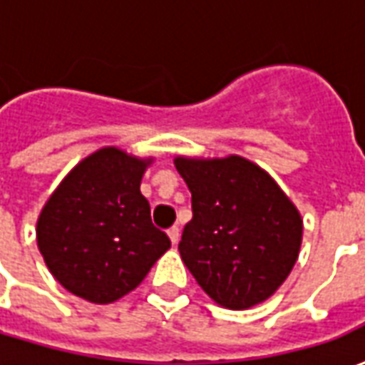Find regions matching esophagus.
<instances>
[{
    "label": "esophagus",
    "mask_w": 365,
    "mask_h": 365,
    "mask_svg": "<svg viewBox=\"0 0 365 365\" xmlns=\"http://www.w3.org/2000/svg\"><path fill=\"white\" fill-rule=\"evenodd\" d=\"M168 237L172 240V245H178V242H180V229H178V227H172V229L168 230Z\"/></svg>",
    "instance_id": "1"
}]
</instances>
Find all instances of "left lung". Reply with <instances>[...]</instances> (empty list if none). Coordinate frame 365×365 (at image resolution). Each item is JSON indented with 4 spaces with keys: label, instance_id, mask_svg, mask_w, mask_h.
I'll return each mask as SVG.
<instances>
[{
    "label": "left lung",
    "instance_id": "left-lung-1",
    "mask_svg": "<svg viewBox=\"0 0 365 365\" xmlns=\"http://www.w3.org/2000/svg\"><path fill=\"white\" fill-rule=\"evenodd\" d=\"M191 191V219L178 246L217 305L250 309L272 297L295 266L303 219L272 175L250 160L175 156Z\"/></svg>",
    "mask_w": 365,
    "mask_h": 365
}]
</instances>
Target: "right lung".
<instances>
[{
  "label": "right lung",
  "instance_id": "right-lung-1",
  "mask_svg": "<svg viewBox=\"0 0 365 365\" xmlns=\"http://www.w3.org/2000/svg\"><path fill=\"white\" fill-rule=\"evenodd\" d=\"M154 158L103 146L78 162L36 221V245L54 279L107 305L140 285L170 238L152 225L140 182Z\"/></svg>",
  "mask_w": 365,
  "mask_h": 365
}]
</instances>
